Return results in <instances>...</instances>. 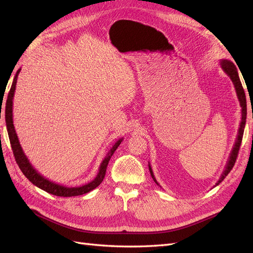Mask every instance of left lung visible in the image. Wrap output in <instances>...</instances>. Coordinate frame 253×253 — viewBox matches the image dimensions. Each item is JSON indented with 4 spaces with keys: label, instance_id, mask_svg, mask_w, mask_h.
<instances>
[{
    "label": "left lung",
    "instance_id": "8db88e82",
    "mask_svg": "<svg viewBox=\"0 0 253 253\" xmlns=\"http://www.w3.org/2000/svg\"><path fill=\"white\" fill-rule=\"evenodd\" d=\"M219 63H220V67L223 68V71L229 76V77H230V79H231V81L233 83V85H234L236 95H237V98H239V101H240L241 108H242V120H241V124H240L239 133H237L235 143H234L233 148H232V151L230 153V156H229V158H228V162H227V165L225 167V170H224L223 174L220 175L219 179L217 180V182L215 183V186H214V187L218 186L219 183L225 179V177L229 174V172L232 170V168H233V166H234V164L236 162L237 154H239V150H240L241 143H242L243 135H244V128H245V125H246V117H247L246 95H245V91H244V88H243V85H242V82L240 80L239 73H237L236 66L233 64V62H231V61L226 60V59L220 60ZM149 170H150V173H151V176H152L153 180H154L157 183V185H159V183L156 180V178H155L154 173H153V170H152L150 164H149Z\"/></svg>",
    "mask_w": 253,
    "mask_h": 253
}]
</instances>
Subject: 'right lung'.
I'll use <instances>...</instances> for the list:
<instances>
[{
    "label": "right lung",
    "instance_id": "1",
    "mask_svg": "<svg viewBox=\"0 0 253 253\" xmlns=\"http://www.w3.org/2000/svg\"><path fill=\"white\" fill-rule=\"evenodd\" d=\"M20 72H21V68L17 71L16 76H14V78H13L12 85L10 87L8 96H7L6 108H5V120H6L7 132H8L9 140H10V144H11V149L13 151V155H14V158H16V162L21 169V171L26 176V178H28V180L30 182H33L35 186H37L38 188L44 190L45 192L50 193L52 195L71 197V196H78V195H82V194L90 192L91 190L97 188L102 182L104 176H105L106 167H108V165H109L110 159H111L112 155L114 154V152L116 151V149L119 147L121 141L124 140V138H120L116 142H115L112 149L108 152V154H106V156L102 160V163L100 164L98 174L95 177V179L91 180L90 182L85 183V185L80 186V187H66V186L59 185V183H56L47 178H45L44 176L38 172L34 168V166L29 163L27 156L25 155L24 151H23V149L21 147L18 135L16 133V129H14V126H13V120H12V103L13 102H12V100H13L14 90H16L17 80H18V76H19Z\"/></svg>",
    "mask_w": 253,
    "mask_h": 253
}]
</instances>
